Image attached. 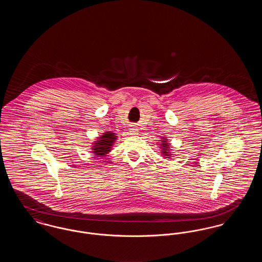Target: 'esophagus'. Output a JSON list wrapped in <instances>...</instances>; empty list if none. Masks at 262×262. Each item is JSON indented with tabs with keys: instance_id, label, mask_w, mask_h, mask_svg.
I'll use <instances>...</instances> for the list:
<instances>
[{
	"instance_id": "34e87169",
	"label": "esophagus",
	"mask_w": 262,
	"mask_h": 262,
	"mask_svg": "<svg viewBox=\"0 0 262 262\" xmlns=\"http://www.w3.org/2000/svg\"><path fill=\"white\" fill-rule=\"evenodd\" d=\"M129 132H130L132 135H137V132H138V130H137V127H132Z\"/></svg>"
}]
</instances>
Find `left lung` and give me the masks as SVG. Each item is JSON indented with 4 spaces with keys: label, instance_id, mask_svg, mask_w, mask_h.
<instances>
[{
    "label": "left lung",
    "instance_id": "8db88e82",
    "mask_svg": "<svg viewBox=\"0 0 262 262\" xmlns=\"http://www.w3.org/2000/svg\"><path fill=\"white\" fill-rule=\"evenodd\" d=\"M166 141H167V140L163 141V143H161V144H162V150H161V151H162L163 154H164L165 156H169L170 154H168V153H169V147H170V146H169V144H168ZM166 158H169V157H166Z\"/></svg>",
    "mask_w": 262,
    "mask_h": 262
}]
</instances>
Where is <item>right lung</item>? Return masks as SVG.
Here are the masks:
<instances>
[{
    "mask_svg": "<svg viewBox=\"0 0 262 262\" xmlns=\"http://www.w3.org/2000/svg\"><path fill=\"white\" fill-rule=\"evenodd\" d=\"M115 139L116 137L111 132L105 133L103 136H101L99 139L94 143L95 145L93 146V152L95 153V155L97 156L106 155L111 150V146Z\"/></svg>",
    "mask_w": 262,
    "mask_h": 262,
    "instance_id": "add662e5",
    "label": "right lung"
}]
</instances>
